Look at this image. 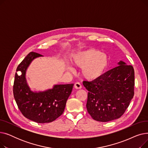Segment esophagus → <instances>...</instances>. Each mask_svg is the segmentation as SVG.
<instances>
[{"label": "esophagus", "instance_id": "obj_1", "mask_svg": "<svg viewBox=\"0 0 148 148\" xmlns=\"http://www.w3.org/2000/svg\"><path fill=\"white\" fill-rule=\"evenodd\" d=\"M74 88L76 89H80L82 88V84L79 82H77L74 84Z\"/></svg>", "mask_w": 148, "mask_h": 148}]
</instances>
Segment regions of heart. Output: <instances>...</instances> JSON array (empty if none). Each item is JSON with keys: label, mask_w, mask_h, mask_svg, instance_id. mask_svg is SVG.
<instances>
[{"label": "heart", "mask_w": 148, "mask_h": 148, "mask_svg": "<svg viewBox=\"0 0 148 148\" xmlns=\"http://www.w3.org/2000/svg\"><path fill=\"white\" fill-rule=\"evenodd\" d=\"M73 64L82 68V75L88 80H95L101 77L109 64L107 55L96 49H89L77 53L73 56ZM73 71L72 68H69Z\"/></svg>", "instance_id": "heart-1"}]
</instances>
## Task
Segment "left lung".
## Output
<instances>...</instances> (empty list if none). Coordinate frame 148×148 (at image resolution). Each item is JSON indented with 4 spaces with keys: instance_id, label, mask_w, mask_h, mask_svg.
<instances>
[{
    "instance_id": "1",
    "label": "left lung",
    "mask_w": 148,
    "mask_h": 148,
    "mask_svg": "<svg viewBox=\"0 0 148 148\" xmlns=\"http://www.w3.org/2000/svg\"><path fill=\"white\" fill-rule=\"evenodd\" d=\"M118 64L99 79L83 82L89 91L87 110L95 121L106 122L119 118L133 98L134 68L122 60Z\"/></svg>"
}]
</instances>
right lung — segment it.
<instances>
[{
  "mask_svg": "<svg viewBox=\"0 0 148 148\" xmlns=\"http://www.w3.org/2000/svg\"><path fill=\"white\" fill-rule=\"evenodd\" d=\"M41 54L30 52L18 66L13 86V94L19 110L23 116L37 123H49L63 113L66 101L71 95L74 84H55L44 91H33L29 86L26 73L35 59Z\"/></svg>",
  "mask_w": 148,
  "mask_h": 148,
  "instance_id": "right-lung-1",
  "label": "right lung"
}]
</instances>
